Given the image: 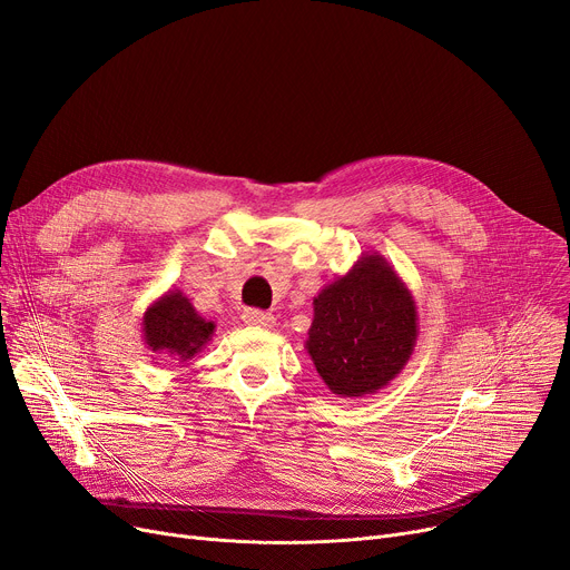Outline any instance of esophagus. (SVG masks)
Listing matches in <instances>:
<instances>
[{"mask_svg": "<svg viewBox=\"0 0 570 570\" xmlns=\"http://www.w3.org/2000/svg\"><path fill=\"white\" fill-rule=\"evenodd\" d=\"M243 321L247 325H254V327H273L275 325V316L267 314V312H261V309H247L243 314Z\"/></svg>", "mask_w": 570, "mask_h": 570, "instance_id": "esophagus-1", "label": "esophagus"}]
</instances>
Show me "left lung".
<instances>
[{"label":"left lung","instance_id":"left-lung-1","mask_svg":"<svg viewBox=\"0 0 570 570\" xmlns=\"http://www.w3.org/2000/svg\"><path fill=\"white\" fill-rule=\"evenodd\" d=\"M415 340L413 293L379 252H365L314 297L305 348L333 395L365 397L406 367Z\"/></svg>","mask_w":570,"mask_h":570}]
</instances>
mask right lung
Here are the masks:
<instances>
[{"label": "right lung", "mask_w": 570, "mask_h": 570, "mask_svg": "<svg viewBox=\"0 0 570 570\" xmlns=\"http://www.w3.org/2000/svg\"><path fill=\"white\" fill-rule=\"evenodd\" d=\"M140 333L147 351L187 363L215 335V321L203 318L189 297L170 288L142 314Z\"/></svg>", "instance_id": "add662e5"}]
</instances>
